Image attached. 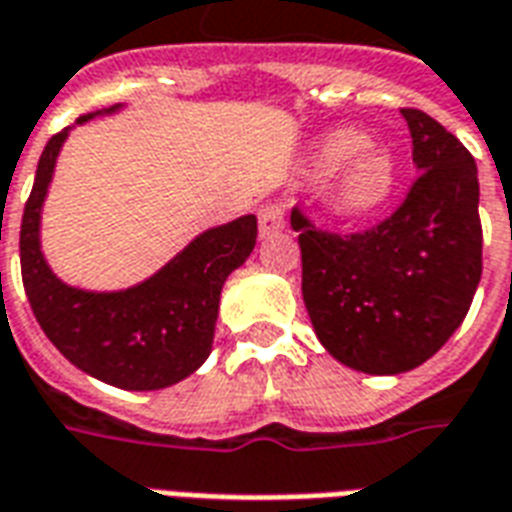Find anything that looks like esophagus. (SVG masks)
Instances as JSON below:
<instances>
[{"label":"esophagus","mask_w":512,"mask_h":512,"mask_svg":"<svg viewBox=\"0 0 512 512\" xmlns=\"http://www.w3.org/2000/svg\"><path fill=\"white\" fill-rule=\"evenodd\" d=\"M257 222H260V236H271V233H279L285 227V206L282 203H266L257 214Z\"/></svg>","instance_id":"1"}]
</instances>
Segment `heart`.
<instances>
[{"label":"heart","mask_w":512,"mask_h":512,"mask_svg":"<svg viewBox=\"0 0 512 512\" xmlns=\"http://www.w3.org/2000/svg\"><path fill=\"white\" fill-rule=\"evenodd\" d=\"M317 176H333L328 200L339 214L361 217L388 200L396 184V162L388 151L358 130H336L325 135L312 151Z\"/></svg>","instance_id":"obj_1"}]
</instances>
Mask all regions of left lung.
<instances>
[{
	"instance_id": "left-lung-1",
	"label": "left lung",
	"mask_w": 512,
	"mask_h": 512,
	"mask_svg": "<svg viewBox=\"0 0 512 512\" xmlns=\"http://www.w3.org/2000/svg\"><path fill=\"white\" fill-rule=\"evenodd\" d=\"M401 116L420 173L391 217L331 233L298 206L290 214L314 333L336 361L366 374L429 361L467 317L483 271L472 154L429 113L401 108Z\"/></svg>"
}]
</instances>
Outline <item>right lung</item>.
<instances>
[{"instance_id":"right-lung-1","label":"right lung","mask_w":512,"mask_h":512,"mask_svg":"<svg viewBox=\"0 0 512 512\" xmlns=\"http://www.w3.org/2000/svg\"><path fill=\"white\" fill-rule=\"evenodd\" d=\"M113 111V108H111ZM89 116H81L78 124ZM67 130L45 143L21 219V276L37 323L67 361L124 391H160L206 361L222 285L255 249L257 219L206 230L160 274L121 293L62 285L40 252V208Z\"/></svg>"}]
</instances>
